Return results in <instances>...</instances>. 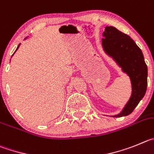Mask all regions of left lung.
Segmentation results:
<instances>
[{
    "label": "left lung",
    "instance_id": "left-lung-1",
    "mask_svg": "<svg viewBox=\"0 0 154 154\" xmlns=\"http://www.w3.org/2000/svg\"><path fill=\"white\" fill-rule=\"evenodd\" d=\"M103 36L102 45L105 52L114 59L131 78V98L121 113L113 117L127 116L144 97L147 87V67L142 51L130 36L112 26L106 27Z\"/></svg>",
    "mask_w": 154,
    "mask_h": 154
}]
</instances>
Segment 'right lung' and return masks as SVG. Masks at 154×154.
<instances>
[{
  "label": "right lung",
  "instance_id": "right-lung-1",
  "mask_svg": "<svg viewBox=\"0 0 154 154\" xmlns=\"http://www.w3.org/2000/svg\"><path fill=\"white\" fill-rule=\"evenodd\" d=\"M19 45H20V44H19ZM19 45H18V47H17V50L18 49V48H19Z\"/></svg>",
  "mask_w": 154,
  "mask_h": 154
}]
</instances>
